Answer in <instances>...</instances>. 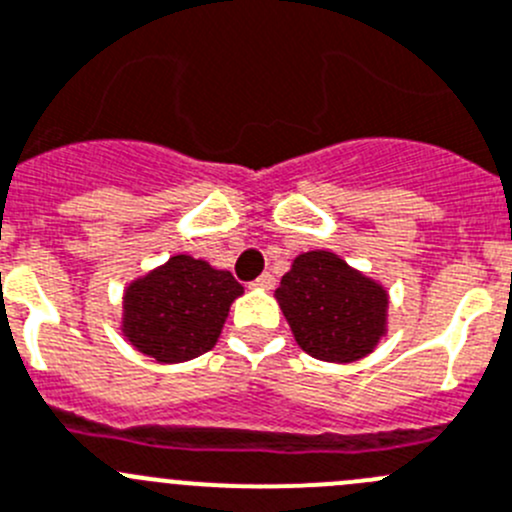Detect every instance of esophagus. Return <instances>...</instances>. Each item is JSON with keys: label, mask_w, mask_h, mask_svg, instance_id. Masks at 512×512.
I'll return each mask as SVG.
<instances>
[{"label": "esophagus", "mask_w": 512, "mask_h": 512, "mask_svg": "<svg viewBox=\"0 0 512 512\" xmlns=\"http://www.w3.org/2000/svg\"><path fill=\"white\" fill-rule=\"evenodd\" d=\"M252 287H260V290H272V287H275V277H272L270 272H262V275L252 282Z\"/></svg>", "instance_id": "34e87169"}]
</instances>
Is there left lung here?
<instances>
[{"instance_id": "1", "label": "left lung", "mask_w": 512, "mask_h": 512, "mask_svg": "<svg viewBox=\"0 0 512 512\" xmlns=\"http://www.w3.org/2000/svg\"><path fill=\"white\" fill-rule=\"evenodd\" d=\"M275 297L297 345L317 360H360L385 335V290L332 252L297 257Z\"/></svg>"}]
</instances>
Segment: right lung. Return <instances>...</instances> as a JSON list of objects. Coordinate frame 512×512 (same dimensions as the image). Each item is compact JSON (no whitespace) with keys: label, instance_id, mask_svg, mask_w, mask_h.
Wrapping results in <instances>:
<instances>
[{"label":"right lung","instance_id":"right-lung-1","mask_svg":"<svg viewBox=\"0 0 512 512\" xmlns=\"http://www.w3.org/2000/svg\"><path fill=\"white\" fill-rule=\"evenodd\" d=\"M242 285L190 255L135 280L124 292L122 330L157 362H185L212 350Z\"/></svg>","mask_w":512,"mask_h":512}]
</instances>
